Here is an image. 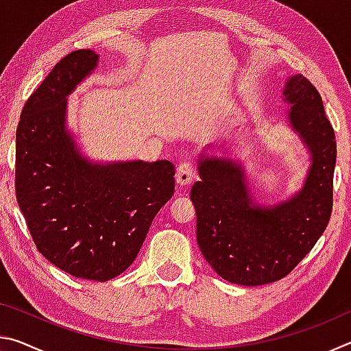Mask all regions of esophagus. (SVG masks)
<instances>
[{
  "instance_id": "34e87169",
  "label": "esophagus",
  "mask_w": 351,
  "mask_h": 351,
  "mask_svg": "<svg viewBox=\"0 0 351 351\" xmlns=\"http://www.w3.org/2000/svg\"><path fill=\"white\" fill-rule=\"evenodd\" d=\"M175 178H176L178 186H189V184H192L193 178H195L193 165L190 162H181L180 165H178Z\"/></svg>"
}]
</instances>
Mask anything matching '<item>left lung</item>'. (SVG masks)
I'll return each mask as SVG.
<instances>
[{
  "mask_svg": "<svg viewBox=\"0 0 351 351\" xmlns=\"http://www.w3.org/2000/svg\"><path fill=\"white\" fill-rule=\"evenodd\" d=\"M283 97L291 105L289 125L311 154L304 187L288 201L261 207L249 195L241 165L201 156V181L190 192L198 246L213 271L230 283L258 287L288 276L331 217L336 139L322 97L302 74L289 77Z\"/></svg>",
  "mask_w": 351,
  "mask_h": 351,
  "instance_id": "8db88e82",
  "label": "left lung"
}]
</instances>
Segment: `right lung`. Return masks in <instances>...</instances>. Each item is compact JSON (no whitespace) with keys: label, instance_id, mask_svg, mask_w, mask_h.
I'll return each mask as SVG.
<instances>
[{"label":"right lung","instance_id":"right-lung-1","mask_svg":"<svg viewBox=\"0 0 351 351\" xmlns=\"http://www.w3.org/2000/svg\"><path fill=\"white\" fill-rule=\"evenodd\" d=\"M79 49L27 99L16 128L15 193L32 240L68 274L106 282L138 257L153 218L175 192L170 161L93 164L66 132V97L97 66Z\"/></svg>","mask_w":351,"mask_h":351}]
</instances>
